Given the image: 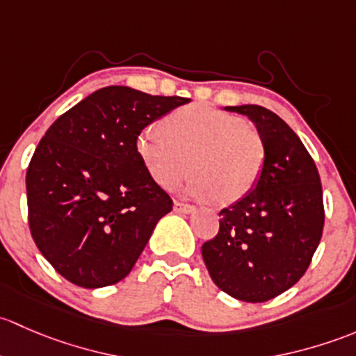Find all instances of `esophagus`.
<instances>
[{
  "label": "esophagus",
  "mask_w": 356,
  "mask_h": 356,
  "mask_svg": "<svg viewBox=\"0 0 356 356\" xmlns=\"http://www.w3.org/2000/svg\"><path fill=\"white\" fill-rule=\"evenodd\" d=\"M175 211L177 212H185V214H190V212L195 211V207L190 204H185V202H179V200H175Z\"/></svg>",
  "instance_id": "esophagus-1"
}]
</instances>
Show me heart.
<instances>
[{"label":"heart","mask_w":356,"mask_h":356,"mask_svg":"<svg viewBox=\"0 0 356 356\" xmlns=\"http://www.w3.org/2000/svg\"><path fill=\"white\" fill-rule=\"evenodd\" d=\"M138 131L135 152L157 185H178L192 171L186 192L232 205L259 183L266 164V140L240 116L204 104L179 108Z\"/></svg>","instance_id":"heart-1"}]
</instances>
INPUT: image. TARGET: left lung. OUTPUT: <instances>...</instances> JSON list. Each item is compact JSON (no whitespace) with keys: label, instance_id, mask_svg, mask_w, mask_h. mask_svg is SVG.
<instances>
[{"label":"left lung","instance_id":"obj_1","mask_svg":"<svg viewBox=\"0 0 356 356\" xmlns=\"http://www.w3.org/2000/svg\"><path fill=\"white\" fill-rule=\"evenodd\" d=\"M226 111L252 120L267 156L255 188L219 212V232L202 245V257L219 289L260 303L309 269L324 228L321 177L298 135L276 113L257 104Z\"/></svg>","mask_w":356,"mask_h":356}]
</instances>
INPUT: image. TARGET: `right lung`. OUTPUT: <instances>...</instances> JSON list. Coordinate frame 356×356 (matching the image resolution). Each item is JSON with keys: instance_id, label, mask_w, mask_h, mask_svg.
I'll list each match as a JSON object with an SVG mask.
<instances>
[{"instance_id": "add662e5", "label": "right lung", "mask_w": 356, "mask_h": 356, "mask_svg": "<svg viewBox=\"0 0 356 356\" xmlns=\"http://www.w3.org/2000/svg\"><path fill=\"white\" fill-rule=\"evenodd\" d=\"M188 101L109 86L47 128L25 177L29 226L39 252L70 283L102 288L127 277L173 209L142 166L135 138Z\"/></svg>"}]
</instances>
